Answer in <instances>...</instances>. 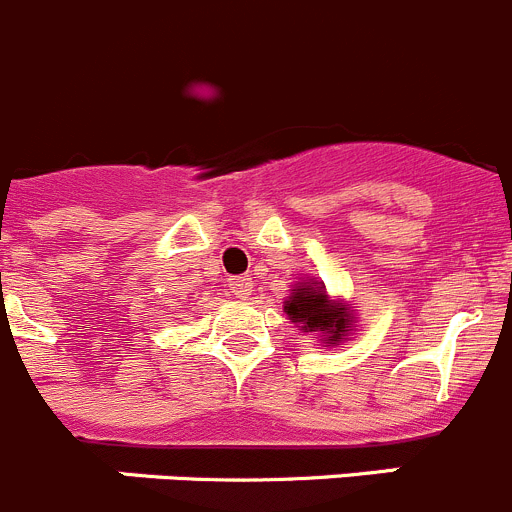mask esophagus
<instances>
[{
    "instance_id": "1",
    "label": "esophagus",
    "mask_w": 512,
    "mask_h": 512,
    "mask_svg": "<svg viewBox=\"0 0 512 512\" xmlns=\"http://www.w3.org/2000/svg\"><path fill=\"white\" fill-rule=\"evenodd\" d=\"M228 286H231V291H233V296H236V299L246 301L248 296H251V291H253V279H251V276H236V279L228 281Z\"/></svg>"
}]
</instances>
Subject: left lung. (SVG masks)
Instances as JSON below:
<instances>
[{
	"label": "left lung",
	"mask_w": 512,
	"mask_h": 512,
	"mask_svg": "<svg viewBox=\"0 0 512 512\" xmlns=\"http://www.w3.org/2000/svg\"><path fill=\"white\" fill-rule=\"evenodd\" d=\"M284 311L299 332L314 334L321 347H337L357 332V309L349 301L334 299L321 281H296L286 296Z\"/></svg>",
	"instance_id": "1"
}]
</instances>
